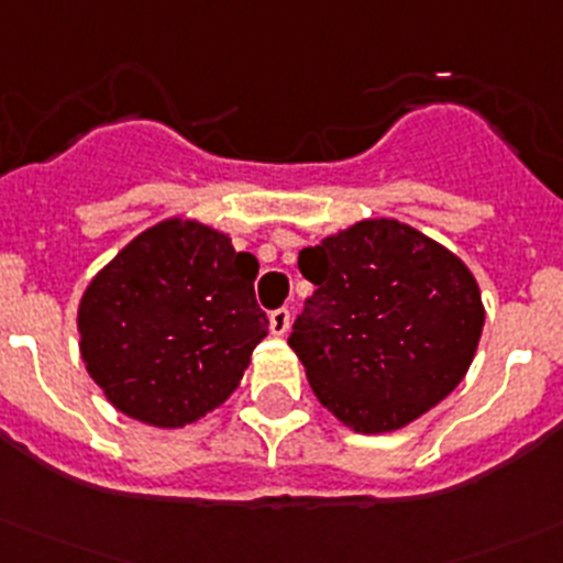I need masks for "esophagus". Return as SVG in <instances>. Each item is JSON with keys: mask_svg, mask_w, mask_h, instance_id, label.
Wrapping results in <instances>:
<instances>
[{"mask_svg": "<svg viewBox=\"0 0 563 563\" xmlns=\"http://www.w3.org/2000/svg\"><path fill=\"white\" fill-rule=\"evenodd\" d=\"M290 325H292V314H290V309H273L271 312V331L273 334H287V331H290Z\"/></svg>", "mask_w": 563, "mask_h": 563, "instance_id": "obj_1", "label": "esophagus"}]
</instances>
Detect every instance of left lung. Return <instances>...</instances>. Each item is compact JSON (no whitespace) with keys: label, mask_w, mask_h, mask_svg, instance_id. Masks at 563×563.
<instances>
[{"label":"left lung","mask_w":563,"mask_h":563,"mask_svg":"<svg viewBox=\"0 0 563 563\" xmlns=\"http://www.w3.org/2000/svg\"><path fill=\"white\" fill-rule=\"evenodd\" d=\"M298 267L314 292L287 342L336 420L395 431L459 387L484 329L481 290L459 256L378 218L303 249Z\"/></svg>","instance_id":"8db88e82"}]
</instances>
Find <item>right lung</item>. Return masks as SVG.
Wrapping results in <instances>:
<instances>
[{
    "mask_svg": "<svg viewBox=\"0 0 563 563\" xmlns=\"http://www.w3.org/2000/svg\"><path fill=\"white\" fill-rule=\"evenodd\" d=\"M256 271L254 254L196 221L137 234L79 303V351L107 400L157 428L221 406L267 334Z\"/></svg>",
    "mask_w": 563,
    "mask_h": 563,
    "instance_id": "1",
    "label": "right lung"
}]
</instances>
